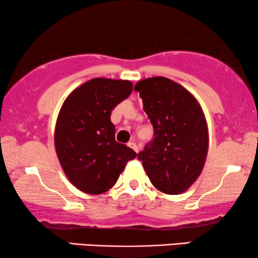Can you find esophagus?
I'll list each match as a JSON object with an SVG mask.
<instances>
[{"mask_svg":"<svg viewBox=\"0 0 258 258\" xmlns=\"http://www.w3.org/2000/svg\"><path fill=\"white\" fill-rule=\"evenodd\" d=\"M128 147H130V148H132V149L135 150L136 153H139V147H137V144L135 142H133V141H132V142L128 143Z\"/></svg>","mask_w":258,"mask_h":258,"instance_id":"1","label":"esophagus"}]
</instances>
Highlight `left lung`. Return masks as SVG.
Segmentation results:
<instances>
[{
  "instance_id": "left-lung-1",
  "label": "left lung",
  "mask_w": 258,
  "mask_h": 258,
  "mask_svg": "<svg viewBox=\"0 0 258 258\" xmlns=\"http://www.w3.org/2000/svg\"><path fill=\"white\" fill-rule=\"evenodd\" d=\"M154 139L139 153L150 182L169 195L188 190L203 170L208 154V126L202 108L185 88L167 77L136 83Z\"/></svg>"
}]
</instances>
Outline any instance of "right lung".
Segmentation results:
<instances>
[{
    "label": "right lung",
    "instance_id": "add662e5",
    "mask_svg": "<svg viewBox=\"0 0 258 258\" xmlns=\"http://www.w3.org/2000/svg\"><path fill=\"white\" fill-rule=\"evenodd\" d=\"M133 91L130 81L93 79L76 88L59 110L55 149L67 177L81 191L98 195L115 185L137 154L115 140L112 109Z\"/></svg>",
    "mask_w": 258,
    "mask_h": 258
}]
</instances>
